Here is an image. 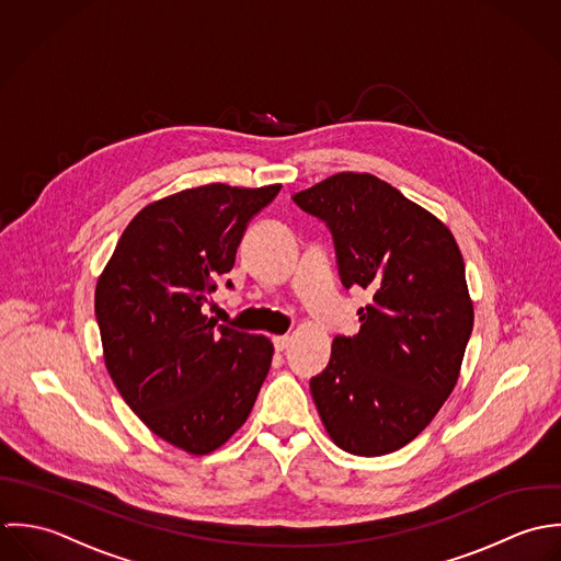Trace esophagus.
I'll return each mask as SVG.
<instances>
[{
	"label": "esophagus",
	"mask_w": 561,
	"mask_h": 561,
	"mask_svg": "<svg viewBox=\"0 0 561 561\" xmlns=\"http://www.w3.org/2000/svg\"><path fill=\"white\" fill-rule=\"evenodd\" d=\"M288 344H290V337H288V336L273 337V346H275V351H277V353H282V351H286V348H288Z\"/></svg>",
	"instance_id": "esophagus-1"
}]
</instances>
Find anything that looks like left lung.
<instances>
[{
    "label": "left lung",
    "mask_w": 561,
    "mask_h": 561,
    "mask_svg": "<svg viewBox=\"0 0 561 561\" xmlns=\"http://www.w3.org/2000/svg\"><path fill=\"white\" fill-rule=\"evenodd\" d=\"M295 204L323 219L346 288L373 295L310 379L336 447L377 457L412 443L453 392L472 332L463 257L447 225L370 173H336Z\"/></svg>",
    "instance_id": "obj_1"
}]
</instances>
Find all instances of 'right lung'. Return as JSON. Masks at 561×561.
Wrapping results in <instances>:
<instances>
[{
  "mask_svg": "<svg viewBox=\"0 0 561 561\" xmlns=\"http://www.w3.org/2000/svg\"><path fill=\"white\" fill-rule=\"evenodd\" d=\"M279 188L206 184L158 199L125 227L98 279L116 390L158 438L191 455L224 447L244 425L271 368L268 337L219 325L202 308L249 219Z\"/></svg>",
  "mask_w": 561,
  "mask_h": 561,
  "instance_id": "add662e5",
  "label": "right lung"
}]
</instances>
